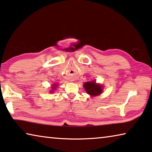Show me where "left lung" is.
<instances>
[{
  "label": "left lung",
  "mask_w": 152,
  "mask_h": 152,
  "mask_svg": "<svg viewBox=\"0 0 152 152\" xmlns=\"http://www.w3.org/2000/svg\"><path fill=\"white\" fill-rule=\"evenodd\" d=\"M84 87L86 92L92 97L99 95L103 92V86L99 84L96 83V81L86 82L84 84Z\"/></svg>",
  "instance_id": "obj_1"
}]
</instances>
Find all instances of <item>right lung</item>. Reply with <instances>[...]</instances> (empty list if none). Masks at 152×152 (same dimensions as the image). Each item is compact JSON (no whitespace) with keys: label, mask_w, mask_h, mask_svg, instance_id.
<instances>
[{"label":"right lung","mask_w":152,"mask_h":152,"mask_svg":"<svg viewBox=\"0 0 152 152\" xmlns=\"http://www.w3.org/2000/svg\"><path fill=\"white\" fill-rule=\"evenodd\" d=\"M57 85H53L52 86H51V88H52V90L53 91H55V88H57Z\"/></svg>","instance_id":"right-lung-1"}]
</instances>
